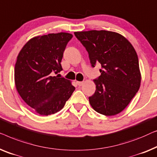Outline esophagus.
<instances>
[{"instance_id": "esophagus-1", "label": "esophagus", "mask_w": 157, "mask_h": 157, "mask_svg": "<svg viewBox=\"0 0 157 157\" xmlns=\"http://www.w3.org/2000/svg\"><path fill=\"white\" fill-rule=\"evenodd\" d=\"M77 84H78L79 86H82V85H83L84 82H77Z\"/></svg>"}]
</instances>
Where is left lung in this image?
Masks as SVG:
<instances>
[{
	"label": "left lung",
	"mask_w": 157,
	"mask_h": 157,
	"mask_svg": "<svg viewBox=\"0 0 157 157\" xmlns=\"http://www.w3.org/2000/svg\"><path fill=\"white\" fill-rule=\"evenodd\" d=\"M89 53L92 67L100 63L101 75L94 79L96 91L90 97L92 107L105 116L116 115L127 107L140 87L137 54L120 33L107 30L75 32Z\"/></svg>",
	"instance_id": "obj_1"
}]
</instances>
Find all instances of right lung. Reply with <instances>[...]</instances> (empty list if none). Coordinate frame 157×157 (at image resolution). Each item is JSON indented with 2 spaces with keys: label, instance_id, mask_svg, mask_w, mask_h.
Wrapping results in <instances>:
<instances>
[{
  "label": "right lung",
  "instance_id": "right-lung-1",
  "mask_svg": "<svg viewBox=\"0 0 157 157\" xmlns=\"http://www.w3.org/2000/svg\"><path fill=\"white\" fill-rule=\"evenodd\" d=\"M72 37L68 33L34 37L24 45L17 57L14 72L17 91L40 115L61 110L75 89L70 80L52 76L63 70V52Z\"/></svg>",
  "mask_w": 157,
  "mask_h": 157
}]
</instances>
